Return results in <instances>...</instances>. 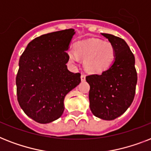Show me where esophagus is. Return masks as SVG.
Listing matches in <instances>:
<instances>
[{
	"label": "esophagus",
	"mask_w": 151,
	"mask_h": 151,
	"mask_svg": "<svg viewBox=\"0 0 151 151\" xmlns=\"http://www.w3.org/2000/svg\"><path fill=\"white\" fill-rule=\"evenodd\" d=\"M85 78H86V75H85V74H81V81H85Z\"/></svg>",
	"instance_id": "esophagus-1"
}]
</instances>
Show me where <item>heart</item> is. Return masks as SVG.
I'll return each instance as SVG.
<instances>
[{"label": "heart", "mask_w": 151, "mask_h": 151, "mask_svg": "<svg viewBox=\"0 0 151 151\" xmlns=\"http://www.w3.org/2000/svg\"><path fill=\"white\" fill-rule=\"evenodd\" d=\"M70 61L76 63L79 58L85 59L84 66L88 72L101 73L107 70L114 61L115 49L112 44L91 38L75 44L74 51L68 52Z\"/></svg>", "instance_id": "obj_1"}]
</instances>
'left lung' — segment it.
I'll return each instance as SVG.
<instances>
[{
  "label": "left lung",
  "mask_w": 151,
  "mask_h": 151,
  "mask_svg": "<svg viewBox=\"0 0 151 151\" xmlns=\"http://www.w3.org/2000/svg\"><path fill=\"white\" fill-rule=\"evenodd\" d=\"M115 49V59L107 70L87 76L90 85V109L96 117L110 121L123 114L136 93L137 73L135 57L129 45L118 37L102 34Z\"/></svg>",
  "instance_id": "8db88e82"
}]
</instances>
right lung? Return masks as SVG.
Wrapping results in <instances>:
<instances>
[{"mask_svg":"<svg viewBox=\"0 0 151 151\" xmlns=\"http://www.w3.org/2000/svg\"><path fill=\"white\" fill-rule=\"evenodd\" d=\"M73 29L52 32L28 44L19 61L17 99L26 114L41 124L61 117L66 94L81 82V73L67 69Z\"/></svg>","mask_w":151,"mask_h":151,"instance_id":"obj_1","label":"right lung"}]
</instances>
